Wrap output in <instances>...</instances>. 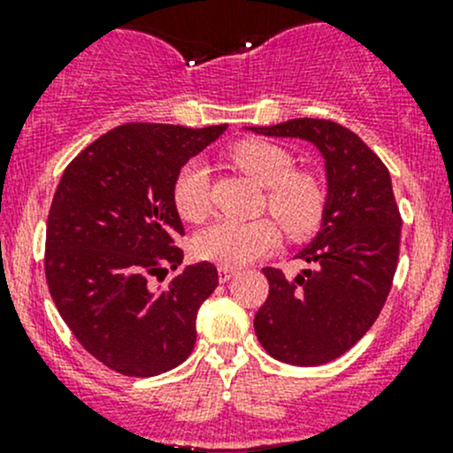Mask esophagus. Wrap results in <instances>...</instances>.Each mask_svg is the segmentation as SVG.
Instances as JSON below:
<instances>
[{
  "instance_id": "obj_1",
  "label": "esophagus",
  "mask_w": 453,
  "mask_h": 453,
  "mask_svg": "<svg viewBox=\"0 0 453 453\" xmlns=\"http://www.w3.org/2000/svg\"><path fill=\"white\" fill-rule=\"evenodd\" d=\"M236 276V269L234 267H219V280L221 282H227V280H232V278Z\"/></svg>"
}]
</instances>
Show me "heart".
Masks as SVG:
<instances>
[{
    "mask_svg": "<svg viewBox=\"0 0 453 453\" xmlns=\"http://www.w3.org/2000/svg\"><path fill=\"white\" fill-rule=\"evenodd\" d=\"M230 157L241 171L267 188L265 205L291 239L311 234L322 223L326 210L324 186L318 177L294 171L296 162L289 150L265 140H245L230 150ZM173 201L186 221L199 223L208 217L210 181L203 162L193 159L181 166L173 184ZM278 241L280 227L273 219H219L199 232L195 250L203 260H212L223 267H243L267 256Z\"/></svg>",
    "mask_w": 453,
    "mask_h": 453,
    "instance_id": "heart-1",
    "label": "heart"
}]
</instances>
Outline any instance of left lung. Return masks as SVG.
Returning <instances> with one entry per match:
<instances>
[{
	"mask_svg": "<svg viewBox=\"0 0 453 453\" xmlns=\"http://www.w3.org/2000/svg\"><path fill=\"white\" fill-rule=\"evenodd\" d=\"M272 138H300L322 153L326 210L322 227L296 258V278L265 267L269 296L254 318L263 349L291 366H322L357 344L381 313L396 272L401 214L386 164L346 127L296 118L250 127Z\"/></svg>",
	"mask_w": 453,
	"mask_h": 453,
	"instance_id": "1",
	"label": "left lung"
}]
</instances>
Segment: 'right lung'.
I'll use <instances>...</instances> for the list:
<instances>
[{
    "instance_id": "obj_1",
    "label": "right lung",
    "mask_w": 453,
    "mask_h": 453,
    "mask_svg": "<svg viewBox=\"0 0 453 453\" xmlns=\"http://www.w3.org/2000/svg\"><path fill=\"white\" fill-rule=\"evenodd\" d=\"M223 131L127 122L81 150L58 181L45 230L50 294L87 353L116 372L155 377L193 353L219 273L205 260L180 269L173 184ZM168 271L178 273L155 288Z\"/></svg>"
}]
</instances>
